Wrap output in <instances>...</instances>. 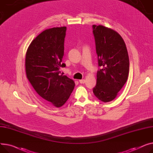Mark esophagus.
<instances>
[{
  "label": "esophagus",
  "mask_w": 153,
  "mask_h": 153,
  "mask_svg": "<svg viewBox=\"0 0 153 153\" xmlns=\"http://www.w3.org/2000/svg\"><path fill=\"white\" fill-rule=\"evenodd\" d=\"M79 82L81 84H84L85 82V79H80V80H79Z\"/></svg>",
  "instance_id": "obj_1"
}]
</instances>
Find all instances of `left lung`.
I'll list each match as a JSON object with an SVG mask.
<instances>
[{"mask_svg":"<svg viewBox=\"0 0 153 153\" xmlns=\"http://www.w3.org/2000/svg\"><path fill=\"white\" fill-rule=\"evenodd\" d=\"M98 66L96 97L104 102L116 97L126 83L129 72V57L126 45L115 31L102 25H93Z\"/></svg>","mask_w":153,"mask_h":153,"instance_id":"left-lung-1","label":"left lung"}]
</instances>
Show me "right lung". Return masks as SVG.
<instances>
[{
  "label": "right lung",
  "mask_w": 153,
  "mask_h": 153,
  "mask_svg": "<svg viewBox=\"0 0 153 153\" xmlns=\"http://www.w3.org/2000/svg\"><path fill=\"white\" fill-rule=\"evenodd\" d=\"M67 28L57 27L43 31L31 42L26 53V77L34 90L48 104L64 105L72 93L73 79L61 73Z\"/></svg>",
  "instance_id": "1"
}]
</instances>
